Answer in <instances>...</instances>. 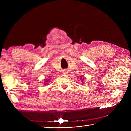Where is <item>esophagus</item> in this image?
Wrapping results in <instances>:
<instances>
[{"instance_id": "obj_1", "label": "esophagus", "mask_w": 131, "mask_h": 131, "mask_svg": "<svg viewBox=\"0 0 131 131\" xmlns=\"http://www.w3.org/2000/svg\"><path fill=\"white\" fill-rule=\"evenodd\" d=\"M62 74H67V73H68V72H67V70L64 69V70H62Z\"/></svg>"}]
</instances>
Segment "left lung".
Here are the masks:
<instances>
[{"label": "left lung", "mask_w": 131, "mask_h": 131, "mask_svg": "<svg viewBox=\"0 0 131 131\" xmlns=\"http://www.w3.org/2000/svg\"><path fill=\"white\" fill-rule=\"evenodd\" d=\"M82 80H84V79H82Z\"/></svg>", "instance_id": "1"}]
</instances>
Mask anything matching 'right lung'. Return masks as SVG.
<instances>
[{
	"label": "right lung",
	"mask_w": 131,
	"mask_h": 131,
	"mask_svg": "<svg viewBox=\"0 0 131 131\" xmlns=\"http://www.w3.org/2000/svg\"><path fill=\"white\" fill-rule=\"evenodd\" d=\"M47 81H46V82H47Z\"/></svg>",
	"instance_id": "right-lung-1"
}]
</instances>
